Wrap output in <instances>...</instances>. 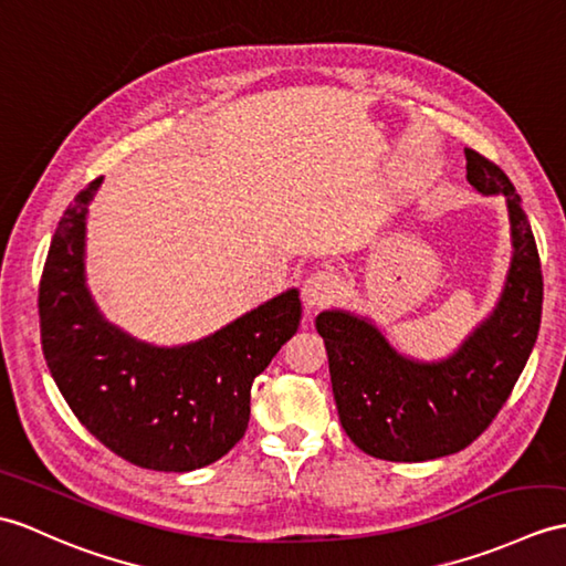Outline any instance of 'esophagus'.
<instances>
[{
    "label": "esophagus",
    "mask_w": 566,
    "mask_h": 566,
    "mask_svg": "<svg viewBox=\"0 0 566 566\" xmlns=\"http://www.w3.org/2000/svg\"><path fill=\"white\" fill-rule=\"evenodd\" d=\"M339 292V280L337 274L331 270H318L306 277L304 289H301V296H304V304L308 308H318L323 304H331V301Z\"/></svg>",
    "instance_id": "1"
}]
</instances>
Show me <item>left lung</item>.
Returning a JSON list of instances; mask_svg holds the SVG:
<instances>
[{"label": "left lung", "mask_w": 566, "mask_h": 566, "mask_svg": "<svg viewBox=\"0 0 566 566\" xmlns=\"http://www.w3.org/2000/svg\"><path fill=\"white\" fill-rule=\"evenodd\" d=\"M468 182L504 195L511 223V268L490 318L439 361L410 359L361 315L323 311V337L339 422L380 461L419 463L463 451L492 424L514 390L541 331L543 270L514 182L482 154L465 149Z\"/></svg>", "instance_id": "left-lung-1"}]
</instances>
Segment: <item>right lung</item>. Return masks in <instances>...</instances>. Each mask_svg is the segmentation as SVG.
Returning a JSON list of instances; mask_svg holds the SVG:
<instances>
[{
	"label": "right lung",
	"mask_w": 566,
	"mask_h": 566,
	"mask_svg": "<svg viewBox=\"0 0 566 566\" xmlns=\"http://www.w3.org/2000/svg\"><path fill=\"white\" fill-rule=\"evenodd\" d=\"M64 209L38 289L48 369L76 415L115 455L147 470L190 472L227 455L251 419V386L298 331L286 289L214 335L180 347L142 343L103 318L84 272L88 202Z\"/></svg>",
	"instance_id": "1"
}]
</instances>
